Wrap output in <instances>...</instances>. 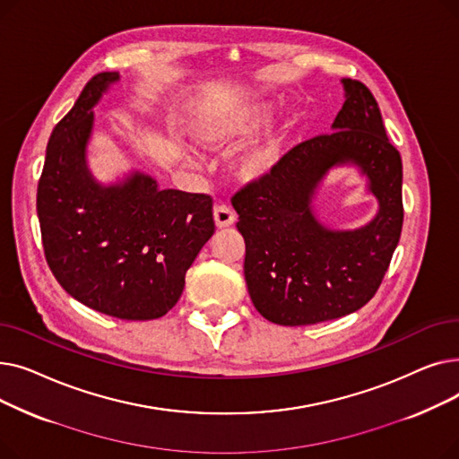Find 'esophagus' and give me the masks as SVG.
Returning a JSON list of instances; mask_svg holds the SVG:
<instances>
[{"label": "esophagus", "instance_id": "1", "mask_svg": "<svg viewBox=\"0 0 459 459\" xmlns=\"http://www.w3.org/2000/svg\"><path fill=\"white\" fill-rule=\"evenodd\" d=\"M213 221H215L217 229H227V227L234 225L236 215H234V212L229 206L221 204V206H215L213 208Z\"/></svg>", "mask_w": 459, "mask_h": 459}]
</instances>
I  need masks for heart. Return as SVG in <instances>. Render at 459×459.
Returning a JSON list of instances; mask_svg holds the SVG:
<instances>
[{"label":"heart","mask_w":459,"mask_h":459,"mask_svg":"<svg viewBox=\"0 0 459 459\" xmlns=\"http://www.w3.org/2000/svg\"><path fill=\"white\" fill-rule=\"evenodd\" d=\"M273 115V106L260 99L221 108L206 115L197 125V141L210 151L236 147L270 126ZM296 113H290L279 128L266 132L244 149L236 160V175L239 180L258 182L275 171L284 160L288 137L296 126Z\"/></svg>","instance_id":"1"}]
</instances>
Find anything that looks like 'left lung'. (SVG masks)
Returning <instances> with one entry per match:
<instances>
[{"mask_svg":"<svg viewBox=\"0 0 459 459\" xmlns=\"http://www.w3.org/2000/svg\"><path fill=\"white\" fill-rule=\"evenodd\" d=\"M341 83L344 104L331 134L298 144L270 177L232 199L251 301L279 325L320 324L367 305L400 239V152L368 87L350 78ZM336 166H355L378 201L377 215L357 230H331L316 213L317 189Z\"/></svg>","mask_w":459,"mask_h":459,"instance_id":"1","label":"left lung"}]
</instances>
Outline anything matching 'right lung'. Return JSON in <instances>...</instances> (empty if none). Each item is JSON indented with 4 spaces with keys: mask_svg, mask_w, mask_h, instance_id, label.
<instances>
[{
    "mask_svg": "<svg viewBox=\"0 0 459 459\" xmlns=\"http://www.w3.org/2000/svg\"><path fill=\"white\" fill-rule=\"evenodd\" d=\"M118 72L82 91L46 147L37 213L46 262L68 296L120 320H156L182 296L186 272L212 238V199L161 189L137 171L104 184L87 163L94 106Z\"/></svg>",
    "mask_w": 459,
    "mask_h": 459,
    "instance_id": "obj_1",
    "label": "right lung"
}]
</instances>
